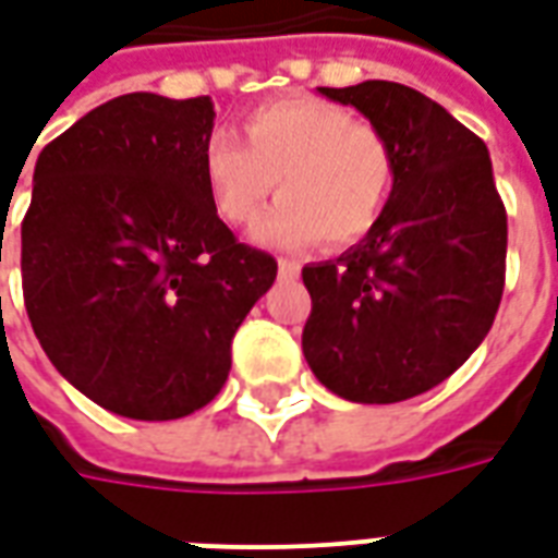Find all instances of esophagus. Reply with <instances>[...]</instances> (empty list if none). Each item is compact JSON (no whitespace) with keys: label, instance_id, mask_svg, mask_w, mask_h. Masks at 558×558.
Here are the masks:
<instances>
[{"label":"esophagus","instance_id":"1","mask_svg":"<svg viewBox=\"0 0 558 558\" xmlns=\"http://www.w3.org/2000/svg\"><path fill=\"white\" fill-rule=\"evenodd\" d=\"M302 266L295 259H278V275L280 278H299Z\"/></svg>","mask_w":558,"mask_h":558}]
</instances>
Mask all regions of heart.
<instances>
[{
  "instance_id": "obj_1",
  "label": "heart",
  "mask_w": 558,
  "mask_h": 558,
  "mask_svg": "<svg viewBox=\"0 0 558 558\" xmlns=\"http://www.w3.org/2000/svg\"><path fill=\"white\" fill-rule=\"evenodd\" d=\"M242 140L215 131L199 170L211 208L232 227L259 215L278 182V206L254 227L266 247L359 242L386 206L395 158L374 125L316 98H280L242 119Z\"/></svg>"
}]
</instances>
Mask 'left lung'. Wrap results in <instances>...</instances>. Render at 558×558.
<instances>
[{"mask_svg": "<svg viewBox=\"0 0 558 558\" xmlns=\"http://www.w3.org/2000/svg\"><path fill=\"white\" fill-rule=\"evenodd\" d=\"M316 92L386 137L395 179L362 242L302 268L314 302L304 359L338 398L400 403L454 374L502 302L508 218L490 151L410 86L364 80Z\"/></svg>", "mask_w": 558, "mask_h": 558, "instance_id": "8db88e82", "label": "left lung"}]
</instances>
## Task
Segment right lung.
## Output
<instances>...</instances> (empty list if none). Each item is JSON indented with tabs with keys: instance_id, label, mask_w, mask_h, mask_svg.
I'll return each instance as SVG.
<instances>
[{
	"instance_id": "obj_1",
	"label": "right lung",
	"mask_w": 558,
	"mask_h": 558,
	"mask_svg": "<svg viewBox=\"0 0 558 558\" xmlns=\"http://www.w3.org/2000/svg\"><path fill=\"white\" fill-rule=\"evenodd\" d=\"M211 98L131 92L44 146L23 218V299L71 386L134 421L203 410L235 328L278 278L211 208ZM2 247V242H0Z\"/></svg>"
}]
</instances>
